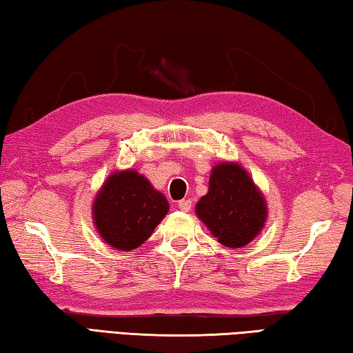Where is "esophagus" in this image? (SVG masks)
Instances as JSON below:
<instances>
[{
  "mask_svg": "<svg viewBox=\"0 0 353 353\" xmlns=\"http://www.w3.org/2000/svg\"><path fill=\"white\" fill-rule=\"evenodd\" d=\"M178 208L183 212H189L192 208V201L190 199H181V201H178Z\"/></svg>",
  "mask_w": 353,
  "mask_h": 353,
  "instance_id": "1",
  "label": "esophagus"
}]
</instances>
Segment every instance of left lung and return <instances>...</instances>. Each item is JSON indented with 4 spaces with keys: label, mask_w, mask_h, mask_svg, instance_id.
Returning a JSON list of instances; mask_svg holds the SVG:
<instances>
[{
    "label": "left lung",
    "mask_w": 353,
    "mask_h": 353,
    "mask_svg": "<svg viewBox=\"0 0 353 353\" xmlns=\"http://www.w3.org/2000/svg\"><path fill=\"white\" fill-rule=\"evenodd\" d=\"M196 215L219 243L238 249L259 234L268 209L248 172L235 163H221L212 170L209 192L198 201Z\"/></svg>",
    "instance_id": "8db88e82"
}]
</instances>
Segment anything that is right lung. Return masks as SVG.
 I'll use <instances>...</instances> for the list:
<instances>
[{"mask_svg":"<svg viewBox=\"0 0 353 353\" xmlns=\"http://www.w3.org/2000/svg\"><path fill=\"white\" fill-rule=\"evenodd\" d=\"M169 210L168 199L135 170L110 175L94 203L99 235L118 250L137 249Z\"/></svg>","mask_w":353,"mask_h":353,"instance_id":"obj_1","label":"right lung"}]
</instances>
